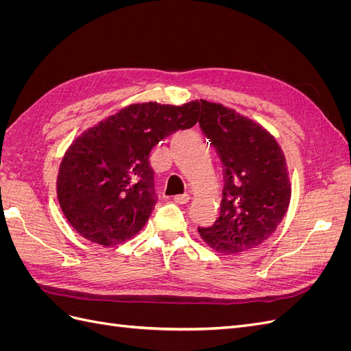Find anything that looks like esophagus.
<instances>
[{
    "label": "esophagus",
    "mask_w": 351,
    "mask_h": 351,
    "mask_svg": "<svg viewBox=\"0 0 351 351\" xmlns=\"http://www.w3.org/2000/svg\"><path fill=\"white\" fill-rule=\"evenodd\" d=\"M189 199H190L189 195H177V196H174V202H176V204H178V205L187 204Z\"/></svg>",
    "instance_id": "1"
}]
</instances>
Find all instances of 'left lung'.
I'll list each match as a JSON object with an SVG mask.
<instances>
[{
	"instance_id": "1",
	"label": "left lung",
	"mask_w": 351,
	"mask_h": 351,
	"mask_svg": "<svg viewBox=\"0 0 351 351\" xmlns=\"http://www.w3.org/2000/svg\"><path fill=\"white\" fill-rule=\"evenodd\" d=\"M199 105V124L224 164L226 186L215 224L197 231L218 253L247 252L274 234L289 209L285 156L259 123L218 102Z\"/></svg>"
}]
</instances>
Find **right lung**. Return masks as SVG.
Here are the masks:
<instances>
[{
    "label": "right lung",
    "instance_id": "right-lung-1",
    "mask_svg": "<svg viewBox=\"0 0 351 351\" xmlns=\"http://www.w3.org/2000/svg\"><path fill=\"white\" fill-rule=\"evenodd\" d=\"M199 120V101L132 104L84 130L60 165L57 196L79 234L104 247L133 239L149 219L155 197L152 147Z\"/></svg>",
    "mask_w": 351,
    "mask_h": 351
}]
</instances>
